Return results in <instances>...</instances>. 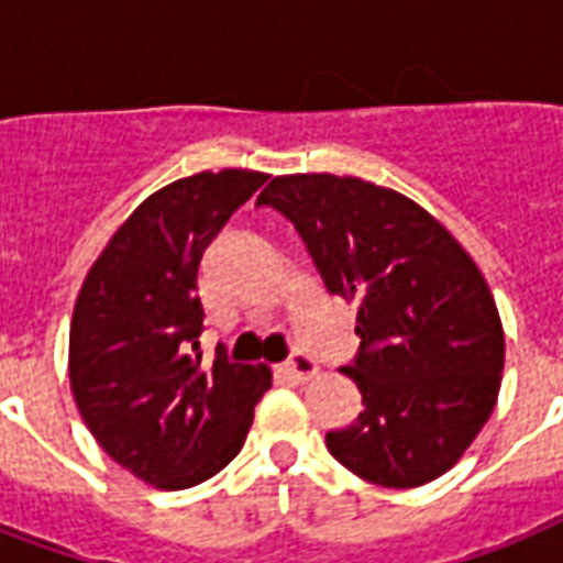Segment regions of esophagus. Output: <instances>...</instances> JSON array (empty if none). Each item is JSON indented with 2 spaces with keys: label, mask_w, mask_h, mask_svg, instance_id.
<instances>
[{
  "label": "esophagus",
  "mask_w": 563,
  "mask_h": 563,
  "mask_svg": "<svg viewBox=\"0 0 563 563\" xmlns=\"http://www.w3.org/2000/svg\"><path fill=\"white\" fill-rule=\"evenodd\" d=\"M283 371H286V376H289V379H295V383H307V379L318 376V362L312 360L309 353L295 351L289 356V362L283 365Z\"/></svg>",
  "instance_id": "34e87169"
}]
</instances>
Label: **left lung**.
Wrapping results in <instances>:
<instances>
[{"instance_id":"obj_1","label":"left lung","mask_w":563,"mask_h":563,"mask_svg":"<svg viewBox=\"0 0 563 563\" xmlns=\"http://www.w3.org/2000/svg\"><path fill=\"white\" fill-rule=\"evenodd\" d=\"M272 207L303 239L327 291L356 303L360 418L327 450L362 479L418 488L453 467L494 411L506 360L497 303L467 251L423 207L362 178L286 175Z\"/></svg>"}]
</instances>
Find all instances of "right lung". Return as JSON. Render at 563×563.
Returning a JSON list of instances; mask_svg holds the SVG:
<instances>
[{
	"label": "right lung",
	"instance_id": "right-lung-1",
	"mask_svg": "<svg viewBox=\"0 0 563 563\" xmlns=\"http://www.w3.org/2000/svg\"><path fill=\"white\" fill-rule=\"evenodd\" d=\"M263 172L180 178L148 195L92 263L75 300L69 383L99 446L148 485L192 488L233 462L272 371L203 360V251Z\"/></svg>",
	"mask_w": 563,
	"mask_h": 563
}]
</instances>
